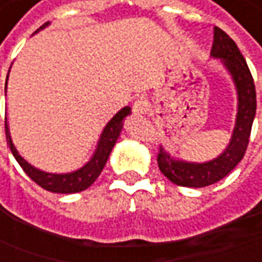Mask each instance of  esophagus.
<instances>
[{
  "instance_id": "34e87169",
  "label": "esophagus",
  "mask_w": 262,
  "mask_h": 262,
  "mask_svg": "<svg viewBox=\"0 0 262 262\" xmlns=\"http://www.w3.org/2000/svg\"><path fill=\"white\" fill-rule=\"evenodd\" d=\"M146 111H148V104H146L145 99H136V101L133 102V113H135L136 116L146 114Z\"/></svg>"
}]
</instances>
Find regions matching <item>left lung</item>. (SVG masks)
<instances>
[{"instance_id":"1","label":"left lung","mask_w":262,"mask_h":262,"mask_svg":"<svg viewBox=\"0 0 262 262\" xmlns=\"http://www.w3.org/2000/svg\"><path fill=\"white\" fill-rule=\"evenodd\" d=\"M211 57L222 60L232 76L237 92V114L230 142L219 157L210 161L190 163L177 160L160 146L157 158L160 171L174 185L185 188H205L227 176L244 158L255 119L256 94L252 74L234 40L220 28H214Z\"/></svg>"}]
</instances>
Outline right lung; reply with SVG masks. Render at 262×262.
Instances as JSON below:
<instances>
[{"instance_id":"1","label":"right lung","mask_w":262,"mask_h":262,"mask_svg":"<svg viewBox=\"0 0 262 262\" xmlns=\"http://www.w3.org/2000/svg\"><path fill=\"white\" fill-rule=\"evenodd\" d=\"M48 25H50V21L45 23L43 26H40L36 32H39L43 28H47ZM8 73H10V70H8ZM7 80H8V76H7ZM130 113V107H123V108L120 110L119 113L107 123V126L104 127V130L101 133V138L98 141L97 149H95V152L92 154L91 160L83 167H80V168H77L74 171H70V173H47L43 170H39V168L33 167L32 164H29L28 161L18 154L16 146H14V143L11 141L8 123H7L6 120L7 143H8V146H10L11 152L14 155V158L17 160L20 167L25 170V173L36 185H39L40 188H43L45 190H50V192H54V193H76V192H82V190L89 188L97 180L98 176L101 174L104 165H105L107 160H108L110 154H111V149L114 148V145H116L117 139H119L120 133H121L123 120L126 119Z\"/></svg>"}]
</instances>
